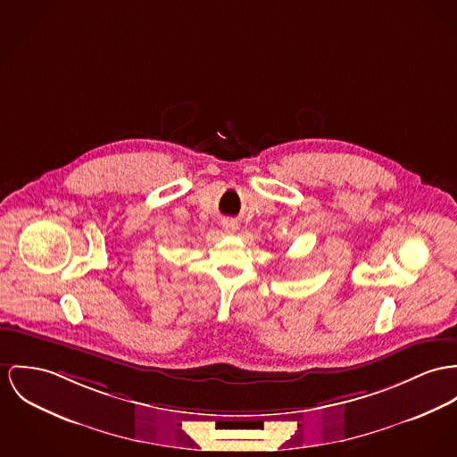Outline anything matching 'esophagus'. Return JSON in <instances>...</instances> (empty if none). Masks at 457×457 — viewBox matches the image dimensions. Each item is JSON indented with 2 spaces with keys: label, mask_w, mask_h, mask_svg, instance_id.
<instances>
[{
  "label": "esophagus",
  "mask_w": 457,
  "mask_h": 457,
  "mask_svg": "<svg viewBox=\"0 0 457 457\" xmlns=\"http://www.w3.org/2000/svg\"><path fill=\"white\" fill-rule=\"evenodd\" d=\"M222 228H224V231H226V233L233 235V233H237L238 224H237L235 220H224V222H222Z\"/></svg>",
  "instance_id": "obj_1"
}]
</instances>
